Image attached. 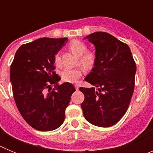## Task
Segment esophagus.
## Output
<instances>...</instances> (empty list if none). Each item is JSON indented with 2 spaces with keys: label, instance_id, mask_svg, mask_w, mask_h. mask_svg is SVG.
I'll return each instance as SVG.
<instances>
[{
  "label": "esophagus",
  "instance_id": "esophagus-1",
  "mask_svg": "<svg viewBox=\"0 0 153 153\" xmlns=\"http://www.w3.org/2000/svg\"><path fill=\"white\" fill-rule=\"evenodd\" d=\"M74 86H75L76 90H79V84H74Z\"/></svg>",
  "mask_w": 153,
  "mask_h": 153
}]
</instances>
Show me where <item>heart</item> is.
I'll return each instance as SVG.
<instances>
[{"instance_id": "b5f03b06", "label": "heart", "mask_w": 153, "mask_h": 153, "mask_svg": "<svg viewBox=\"0 0 153 153\" xmlns=\"http://www.w3.org/2000/svg\"><path fill=\"white\" fill-rule=\"evenodd\" d=\"M70 50L79 55V63L86 70H91L97 63V55L93 51H86L87 46L83 41L79 40H73L70 43ZM55 63L60 64L61 58L59 53H56L54 56ZM83 74V68H66L61 72L62 79L67 83H76Z\"/></svg>"}]
</instances>
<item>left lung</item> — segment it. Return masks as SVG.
I'll return each instance as SVG.
<instances>
[{
  "label": "left lung",
  "mask_w": 153,
  "mask_h": 153,
  "mask_svg": "<svg viewBox=\"0 0 153 153\" xmlns=\"http://www.w3.org/2000/svg\"><path fill=\"white\" fill-rule=\"evenodd\" d=\"M96 47L97 63L85 80L92 88L80 87L85 119L97 126L109 127L129 108L135 86L136 63L129 46L106 32L86 36Z\"/></svg>",
  "instance_id": "8db88e82"
}]
</instances>
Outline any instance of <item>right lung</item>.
I'll use <instances>...</instances> for the list:
<instances>
[{
  "instance_id": "add662e5",
  "label": "right lung",
  "mask_w": 153,
  "mask_h": 153,
  "mask_svg": "<svg viewBox=\"0 0 153 153\" xmlns=\"http://www.w3.org/2000/svg\"><path fill=\"white\" fill-rule=\"evenodd\" d=\"M67 38L43 37L23 44L10 65L14 101L24 120L35 129L51 131L64 122L73 84H59L54 56Z\"/></svg>"
}]
</instances>
